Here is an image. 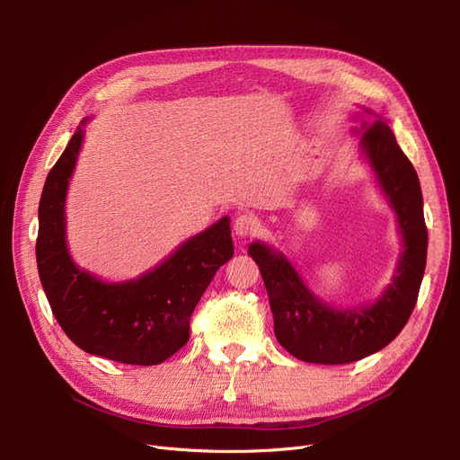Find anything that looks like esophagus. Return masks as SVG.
Listing matches in <instances>:
<instances>
[{
    "label": "esophagus",
    "instance_id": "1",
    "mask_svg": "<svg viewBox=\"0 0 460 460\" xmlns=\"http://www.w3.org/2000/svg\"><path fill=\"white\" fill-rule=\"evenodd\" d=\"M261 231V220L253 214V212H246L240 214L234 220V233L238 236H255Z\"/></svg>",
    "mask_w": 460,
    "mask_h": 460
}]
</instances>
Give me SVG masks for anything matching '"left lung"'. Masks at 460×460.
<instances>
[{"label":"left lung","mask_w":460,"mask_h":460,"mask_svg":"<svg viewBox=\"0 0 460 460\" xmlns=\"http://www.w3.org/2000/svg\"><path fill=\"white\" fill-rule=\"evenodd\" d=\"M361 128V151L397 214L404 246L384 295L373 305L333 309L311 295L283 253L261 243L248 250L267 287L276 340L288 354L309 364H352L390 345L412 315L425 272L427 226L416 169L382 117Z\"/></svg>","instance_id":"1"}]
</instances>
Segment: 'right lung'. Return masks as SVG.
I'll return each mask as SVG.
<instances>
[{"mask_svg": "<svg viewBox=\"0 0 460 460\" xmlns=\"http://www.w3.org/2000/svg\"><path fill=\"white\" fill-rule=\"evenodd\" d=\"M82 127L46 177L39 203L37 267L48 304L68 340L119 364L156 366L190 340V317L216 270L233 257L222 217L127 283H102L72 262L65 243V196L82 145Z\"/></svg>", "mask_w": 460, "mask_h": 460, "instance_id": "right-lung-1", "label": "right lung"}]
</instances>
